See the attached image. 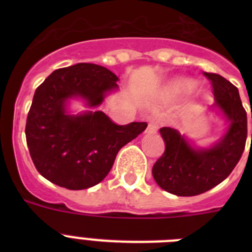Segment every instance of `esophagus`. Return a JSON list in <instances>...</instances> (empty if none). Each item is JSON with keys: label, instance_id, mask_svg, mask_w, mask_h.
<instances>
[{"label": "esophagus", "instance_id": "1", "mask_svg": "<svg viewBox=\"0 0 252 252\" xmlns=\"http://www.w3.org/2000/svg\"><path fill=\"white\" fill-rule=\"evenodd\" d=\"M157 131H158V125H157V122L154 121V120H151V121H149L148 128H146V132H157Z\"/></svg>", "mask_w": 252, "mask_h": 252}]
</instances>
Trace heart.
<instances>
[{
	"instance_id": "b5f03b06",
	"label": "heart",
	"mask_w": 252,
	"mask_h": 252,
	"mask_svg": "<svg viewBox=\"0 0 252 252\" xmlns=\"http://www.w3.org/2000/svg\"><path fill=\"white\" fill-rule=\"evenodd\" d=\"M194 88V82L189 79H182L174 83V90L178 92H190Z\"/></svg>"
}]
</instances>
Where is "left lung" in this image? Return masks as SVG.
<instances>
[{
	"instance_id": "8db88e82",
	"label": "left lung",
	"mask_w": 252,
	"mask_h": 252,
	"mask_svg": "<svg viewBox=\"0 0 252 252\" xmlns=\"http://www.w3.org/2000/svg\"><path fill=\"white\" fill-rule=\"evenodd\" d=\"M203 75L212 84L216 106L230 120V127L217 145L207 150L193 149L174 128H160L165 150L154 164V179L160 188L182 197L202 194L223 182L241 159L248 137V116L239 90L220 74Z\"/></svg>"
}]
</instances>
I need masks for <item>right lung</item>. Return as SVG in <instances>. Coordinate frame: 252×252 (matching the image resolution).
I'll return each mask as SVG.
<instances>
[{
	"instance_id": "right-lung-1",
	"label": "right lung",
	"mask_w": 252,
	"mask_h": 252,
	"mask_svg": "<svg viewBox=\"0 0 252 252\" xmlns=\"http://www.w3.org/2000/svg\"><path fill=\"white\" fill-rule=\"evenodd\" d=\"M119 77L97 64L78 63L51 73L35 91L26 120V142L35 168L63 188L81 190L110 173L120 149L148 127L146 122L117 125L102 111L65 115V101L82 97L98 106Z\"/></svg>"
}]
</instances>
